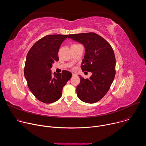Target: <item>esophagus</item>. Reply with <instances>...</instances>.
Instances as JSON below:
<instances>
[{"label":"esophagus","instance_id":"1","mask_svg":"<svg viewBox=\"0 0 146 146\" xmlns=\"http://www.w3.org/2000/svg\"><path fill=\"white\" fill-rule=\"evenodd\" d=\"M76 76V74H74V73H73V74H72V77H74V76Z\"/></svg>","mask_w":146,"mask_h":146}]
</instances>
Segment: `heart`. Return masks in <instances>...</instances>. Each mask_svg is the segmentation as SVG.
Masks as SVG:
<instances>
[{
  "label": "heart",
  "instance_id": "1",
  "mask_svg": "<svg viewBox=\"0 0 146 146\" xmlns=\"http://www.w3.org/2000/svg\"><path fill=\"white\" fill-rule=\"evenodd\" d=\"M78 44H73L71 47H73V46H78Z\"/></svg>",
  "mask_w": 146,
  "mask_h": 146
}]
</instances>
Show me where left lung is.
<instances>
[{
    "label": "left lung",
    "instance_id": "obj_1",
    "mask_svg": "<svg viewBox=\"0 0 146 146\" xmlns=\"http://www.w3.org/2000/svg\"><path fill=\"white\" fill-rule=\"evenodd\" d=\"M68 38L83 44L85 55L81 68L92 73L89 79L80 76L76 88L78 98L86 103H94L108 92L115 75L114 51L108 41L93 32L69 35Z\"/></svg>",
    "mask_w": 146,
    "mask_h": 146
}]
</instances>
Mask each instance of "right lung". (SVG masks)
<instances>
[{
	"mask_svg": "<svg viewBox=\"0 0 146 146\" xmlns=\"http://www.w3.org/2000/svg\"><path fill=\"white\" fill-rule=\"evenodd\" d=\"M67 35H50L40 38L29 50L26 58L24 76L33 95L40 102L51 103L62 96V89L72 77V73L63 70L54 73L50 69L58 61L59 47Z\"/></svg>",
	"mask_w": 146,
	"mask_h": 146,
	"instance_id": "1",
	"label": "right lung"
}]
</instances>
